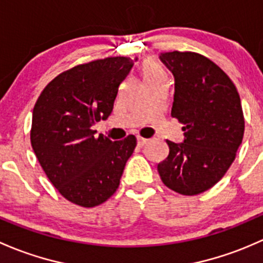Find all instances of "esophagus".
<instances>
[{
  "instance_id": "34e87169",
  "label": "esophagus",
  "mask_w": 263,
  "mask_h": 263,
  "mask_svg": "<svg viewBox=\"0 0 263 263\" xmlns=\"http://www.w3.org/2000/svg\"><path fill=\"white\" fill-rule=\"evenodd\" d=\"M137 140H138V147H143V145H145L148 143V139H145V138H142V137H138Z\"/></svg>"
}]
</instances>
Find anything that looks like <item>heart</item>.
I'll list each match as a JSON object with an SVG mask.
<instances>
[{"instance_id":"b5f03b06","label":"heart","mask_w":263,"mask_h":263,"mask_svg":"<svg viewBox=\"0 0 263 263\" xmlns=\"http://www.w3.org/2000/svg\"><path fill=\"white\" fill-rule=\"evenodd\" d=\"M142 76L143 80L145 81H151V80H156V78L159 77H166V73H164L163 68L159 66L157 62L152 61H145L142 66Z\"/></svg>"}]
</instances>
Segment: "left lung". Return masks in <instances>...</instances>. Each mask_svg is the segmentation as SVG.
I'll return each instance as SVG.
<instances>
[{"label": "left lung", "instance_id": "left-lung-1", "mask_svg": "<svg viewBox=\"0 0 263 263\" xmlns=\"http://www.w3.org/2000/svg\"><path fill=\"white\" fill-rule=\"evenodd\" d=\"M159 58L175 77L171 115L185 125V140H166L168 157L157 170L167 187L194 196L218 183L235 159L245 134L239 93L228 74L201 54L175 50Z\"/></svg>", "mask_w": 263, "mask_h": 263}]
</instances>
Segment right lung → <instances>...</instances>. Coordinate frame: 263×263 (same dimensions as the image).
I'll list each match as a JSON object with an SVG mask.
<instances>
[{"label": "right lung", "instance_id": "1", "mask_svg": "<svg viewBox=\"0 0 263 263\" xmlns=\"http://www.w3.org/2000/svg\"><path fill=\"white\" fill-rule=\"evenodd\" d=\"M132 67L126 57L80 64L57 76L37 97L31 147L54 187L73 204L93 208L111 197L137 147L134 135L112 142L92 129L109 118Z\"/></svg>", "mask_w": 263, "mask_h": 263}]
</instances>
